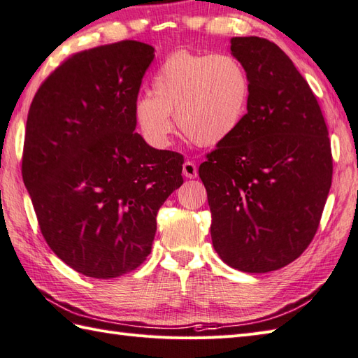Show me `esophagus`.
I'll use <instances>...</instances> for the list:
<instances>
[{
  "label": "esophagus",
  "instance_id": "esophagus-1",
  "mask_svg": "<svg viewBox=\"0 0 358 358\" xmlns=\"http://www.w3.org/2000/svg\"><path fill=\"white\" fill-rule=\"evenodd\" d=\"M183 175L186 178H196L199 175V169H196V164L192 162H186L183 164Z\"/></svg>",
  "mask_w": 358,
  "mask_h": 358
}]
</instances>
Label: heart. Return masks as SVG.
Wrapping results in <instances>:
<instances>
[{
    "instance_id": "1",
    "label": "heart",
    "mask_w": 358,
    "mask_h": 358,
    "mask_svg": "<svg viewBox=\"0 0 358 358\" xmlns=\"http://www.w3.org/2000/svg\"><path fill=\"white\" fill-rule=\"evenodd\" d=\"M150 95L134 101V120L143 138L154 148L169 144L172 117L180 131L200 146H215L237 131L250 96L249 75L227 53L175 50L159 64Z\"/></svg>"
}]
</instances>
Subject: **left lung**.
I'll return each instance as SVG.
<instances>
[{"label": "left lung", "mask_w": 358, "mask_h": 358, "mask_svg": "<svg viewBox=\"0 0 358 358\" xmlns=\"http://www.w3.org/2000/svg\"><path fill=\"white\" fill-rule=\"evenodd\" d=\"M250 80L248 113L200 164L220 258L250 273L277 271L313 241L332 181L324 118L306 80L277 44L235 36Z\"/></svg>", "instance_id": "8db88e82"}]
</instances>
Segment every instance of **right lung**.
Masks as SVG:
<instances>
[{
  "label": "right lung",
  "instance_id": "add662e5",
  "mask_svg": "<svg viewBox=\"0 0 358 358\" xmlns=\"http://www.w3.org/2000/svg\"><path fill=\"white\" fill-rule=\"evenodd\" d=\"M154 50L126 40L75 53L30 104L22 180L49 248L86 277L138 268L158 209L183 185V155L134 132V101Z\"/></svg>",
  "mask_w": 358,
  "mask_h": 358
}]
</instances>
